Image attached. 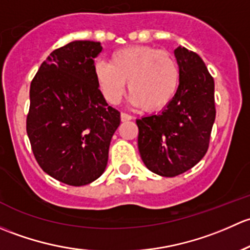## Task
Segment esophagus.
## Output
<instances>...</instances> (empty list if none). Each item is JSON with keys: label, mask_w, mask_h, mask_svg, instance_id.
I'll return each instance as SVG.
<instances>
[{"label": "esophagus", "mask_w": 250, "mask_h": 250, "mask_svg": "<svg viewBox=\"0 0 250 250\" xmlns=\"http://www.w3.org/2000/svg\"><path fill=\"white\" fill-rule=\"evenodd\" d=\"M120 119H122V122H128V120L132 119V117L130 114H127V113H122L120 114Z\"/></svg>", "instance_id": "1"}]
</instances>
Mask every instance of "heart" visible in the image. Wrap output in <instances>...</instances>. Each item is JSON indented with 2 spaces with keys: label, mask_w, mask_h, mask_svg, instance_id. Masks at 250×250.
I'll list each match as a JSON object with an SVG mask.
<instances>
[{
  "label": "heart",
  "mask_w": 250,
  "mask_h": 250,
  "mask_svg": "<svg viewBox=\"0 0 250 250\" xmlns=\"http://www.w3.org/2000/svg\"><path fill=\"white\" fill-rule=\"evenodd\" d=\"M94 76L108 104H119L127 82L131 104L146 112H156L166 107L177 94L181 69L168 51L131 45L114 51L109 62L97 61Z\"/></svg>",
  "instance_id": "obj_1"
}]
</instances>
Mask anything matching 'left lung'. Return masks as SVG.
<instances>
[{
    "label": "left lung",
    "mask_w": 250,
    "mask_h": 250,
    "mask_svg": "<svg viewBox=\"0 0 250 250\" xmlns=\"http://www.w3.org/2000/svg\"><path fill=\"white\" fill-rule=\"evenodd\" d=\"M181 81L173 100L158 114L136 120L138 150L146 168L176 177L207 153L215 120L214 79L196 53L174 49Z\"/></svg>",
    "instance_id": "1"
}]
</instances>
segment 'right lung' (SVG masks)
<instances>
[{
	"label": "right lung",
	"instance_id": "right-lung-1",
	"mask_svg": "<svg viewBox=\"0 0 250 250\" xmlns=\"http://www.w3.org/2000/svg\"><path fill=\"white\" fill-rule=\"evenodd\" d=\"M101 43L74 41L55 49L30 86L27 136L41 168L82 187L104 172L120 113L108 106L94 76Z\"/></svg>",
	"mask_w": 250,
	"mask_h": 250
}]
</instances>
